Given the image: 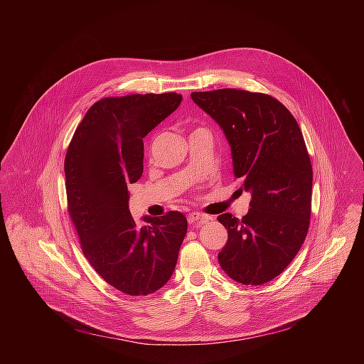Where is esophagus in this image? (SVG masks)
Segmentation results:
<instances>
[{
  "instance_id": "34e87169",
  "label": "esophagus",
  "mask_w": 364,
  "mask_h": 364,
  "mask_svg": "<svg viewBox=\"0 0 364 364\" xmlns=\"http://www.w3.org/2000/svg\"><path fill=\"white\" fill-rule=\"evenodd\" d=\"M210 218H211L210 215L202 214V213H191V214L188 215V221H189V224H192V225H200V224H203L205 221H208Z\"/></svg>"
}]
</instances>
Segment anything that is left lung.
Instances as JSON below:
<instances>
[{
  "mask_svg": "<svg viewBox=\"0 0 364 364\" xmlns=\"http://www.w3.org/2000/svg\"><path fill=\"white\" fill-rule=\"evenodd\" d=\"M191 97L224 130L234 178L252 195L242 220L217 217L228 231L218 263L238 283H267L294 259L310 228L312 166L303 133L267 94L223 88Z\"/></svg>",
  "mask_w": 364,
  "mask_h": 364,
  "instance_id": "1",
  "label": "left lung"
}]
</instances>
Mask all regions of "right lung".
Returning a JSON list of instances; mask_svg holds the SVG:
<instances>
[{"instance_id":"1","label":"right lung","mask_w":364,"mask_h":364,"mask_svg":"<svg viewBox=\"0 0 364 364\" xmlns=\"http://www.w3.org/2000/svg\"><path fill=\"white\" fill-rule=\"evenodd\" d=\"M181 102L176 92L104 98L67 149V210L81 250L106 283L129 296L151 294L171 279L188 231L179 211L139 225L127 203V185L143 173V139Z\"/></svg>"}]
</instances>
